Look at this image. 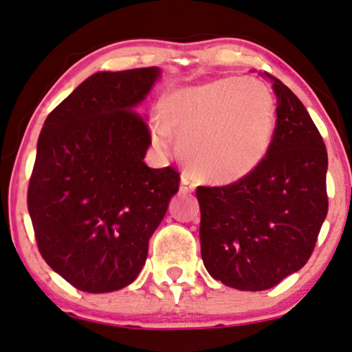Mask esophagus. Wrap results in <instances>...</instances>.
Instances as JSON below:
<instances>
[{
	"label": "esophagus",
	"mask_w": 352,
	"mask_h": 352,
	"mask_svg": "<svg viewBox=\"0 0 352 352\" xmlns=\"http://www.w3.org/2000/svg\"><path fill=\"white\" fill-rule=\"evenodd\" d=\"M195 186H197V184H195L193 177H191L188 172H184V173H182L180 191H184V193H191V191L195 190Z\"/></svg>",
	"instance_id": "34e87169"
}]
</instances>
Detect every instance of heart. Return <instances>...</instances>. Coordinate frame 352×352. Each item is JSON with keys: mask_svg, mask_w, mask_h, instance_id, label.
Wrapping results in <instances>:
<instances>
[{"mask_svg": "<svg viewBox=\"0 0 352 352\" xmlns=\"http://www.w3.org/2000/svg\"><path fill=\"white\" fill-rule=\"evenodd\" d=\"M159 146L175 133L180 154L201 180L232 184L260 166L274 135L276 107L270 89L252 78H221L172 91L162 99Z\"/></svg>", "mask_w": 352, "mask_h": 352, "instance_id": "obj_1", "label": "heart"}]
</instances>
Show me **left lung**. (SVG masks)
Masks as SVG:
<instances>
[{
    "mask_svg": "<svg viewBox=\"0 0 352 352\" xmlns=\"http://www.w3.org/2000/svg\"><path fill=\"white\" fill-rule=\"evenodd\" d=\"M265 74L278 105L265 159L234 184L197 188L203 263L239 291H265L299 271L328 212L323 138L294 92Z\"/></svg>",
    "mask_w": 352,
    "mask_h": 352,
    "instance_id": "1",
    "label": "left lung"
}]
</instances>
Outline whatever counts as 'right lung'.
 Masks as SVG:
<instances>
[{
  "instance_id": "1",
  "label": "right lung",
  "mask_w": 352,
  "mask_h": 352,
  "mask_svg": "<svg viewBox=\"0 0 352 352\" xmlns=\"http://www.w3.org/2000/svg\"><path fill=\"white\" fill-rule=\"evenodd\" d=\"M159 74L154 66L92 74L40 131L28 190L35 240L48 266L79 291L135 281L179 191L175 168L143 161L151 133L136 109Z\"/></svg>"
}]
</instances>
